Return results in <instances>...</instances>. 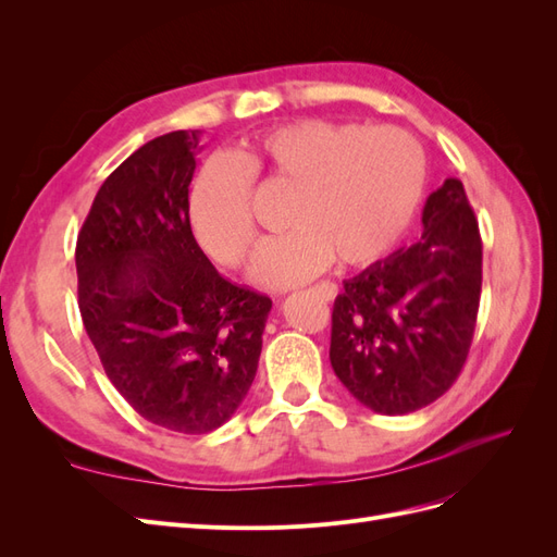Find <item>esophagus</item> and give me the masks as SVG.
<instances>
[{
	"mask_svg": "<svg viewBox=\"0 0 557 557\" xmlns=\"http://www.w3.org/2000/svg\"><path fill=\"white\" fill-rule=\"evenodd\" d=\"M318 290H320V293H325L327 297H332V295H334V288H330V285H318Z\"/></svg>",
	"mask_w": 557,
	"mask_h": 557,
	"instance_id": "obj_1",
	"label": "esophagus"
}]
</instances>
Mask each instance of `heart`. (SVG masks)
<instances>
[{
	"instance_id": "heart-1",
	"label": "heart",
	"mask_w": 557,
	"mask_h": 557,
	"mask_svg": "<svg viewBox=\"0 0 557 557\" xmlns=\"http://www.w3.org/2000/svg\"><path fill=\"white\" fill-rule=\"evenodd\" d=\"M252 183L283 185L290 232L267 242L252 276L269 288L299 285L336 260L372 267L411 225L425 190V158L407 129L301 117L201 164L188 193V227L221 267L248 262L258 239Z\"/></svg>"
}]
</instances>
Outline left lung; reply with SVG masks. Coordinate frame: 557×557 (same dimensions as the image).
I'll return each instance as SVG.
<instances>
[{"mask_svg": "<svg viewBox=\"0 0 557 557\" xmlns=\"http://www.w3.org/2000/svg\"><path fill=\"white\" fill-rule=\"evenodd\" d=\"M423 237L344 281L330 362L367 409L401 416L460 376L476 327L483 244L462 183L446 178L423 209Z\"/></svg>", "mask_w": 557, "mask_h": 557, "instance_id": "obj_1", "label": "left lung"}]
</instances>
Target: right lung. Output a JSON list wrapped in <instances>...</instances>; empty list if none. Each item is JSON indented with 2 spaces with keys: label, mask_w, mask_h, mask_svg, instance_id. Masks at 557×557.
Instances as JSON below:
<instances>
[{
  "label": "right lung",
  "mask_w": 557,
  "mask_h": 557,
  "mask_svg": "<svg viewBox=\"0 0 557 557\" xmlns=\"http://www.w3.org/2000/svg\"><path fill=\"white\" fill-rule=\"evenodd\" d=\"M199 132H170L111 172L78 232V309L109 381L172 432L207 434L256 379L272 299L215 272L188 227Z\"/></svg>",
  "instance_id": "add662e5"
}]
</instances>
